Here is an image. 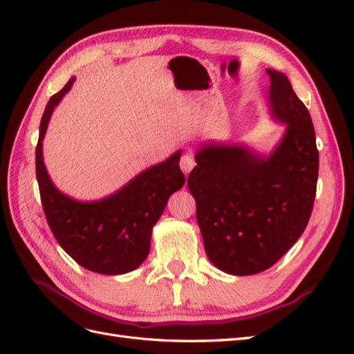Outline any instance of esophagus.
Masks as SVG:
<instances>
[{"label":"esophagus","mask_w":354,"mask_h":354,"mask_svg":"<svg viewBox=\"0 0 354 354\" xmlns=\"http://www.w3.org/2000/svg\"><path fill=\"white\" fill-rule=\"evenodd\" d=\"M195 165H196L195 158L192 156L190 153H186V155L181 156V159H180V168H181V171H183L186 176L190 173L192 168H194Z\"/></svg>","instance_id":"obj_1"}]
</instances>
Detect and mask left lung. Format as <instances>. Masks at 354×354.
<instances>
[{
    "mask_svg": "<svg viewBox=\"0 0 354 354\" xmlns=\"http://www.w3.org/2000/svg\"><path fill=\"white\" fill-rule=\"evenodd\" d=\"M267 73L272 116L286 125L281 143L267 158L239 145H203L187 178L208 259L236 276L279 260L301 236L316 196L312 118L285 73Z\"/></svg>",
    "mask_w": 354,
    "mask_h": 354,
    "instance_id": "left-lung-1",
    "label": "left lung"
}]
</instances>
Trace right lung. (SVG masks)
<instances>
[{
	"mask_svg": "<svg viewBox=\"0 0 354 354\" xmlns=\"http://www.w3.org/2000/svg\"><path fill=\"white\" fill-rule=\"evenodd\" d=\"M75 78L51 95L41 118L35 149L37 180L42 208L59 245L84 269L102 274H124L137 269L151 250L152 229L169 196L185 185L178 167L180 151L145 169L113 195L80 202L53 185L42 159V138L59 102Z\"/></svg>",
	"mask_w": 354,
	"mask_h": 354,
	"instance_id": "obj_1",
	"label": "right lung"
}]
</instances>
